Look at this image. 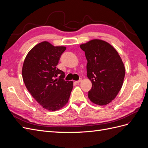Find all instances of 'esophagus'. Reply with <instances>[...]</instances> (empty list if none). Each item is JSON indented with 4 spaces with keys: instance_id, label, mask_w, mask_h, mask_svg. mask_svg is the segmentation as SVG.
Returning a JSON list of instances; mask_svg holds the SVG:
<instances>
[{
    "instance_id": "34e87169",
    "label": "esophagus",
    "mask_w": 148,
    "mask_h": 148,
    "mask_svg": "<svg viewBox=\"0 0 148 148\" xmlns=\"http://www.w3.org/2000/svg\"><path fill=\"white\" fill-rule=\"evenodd\" d=\"M82 79L81 78H80L79 80H78V81H76V83H79L80 82H82Z\"/></svg>"
}]
</instances>
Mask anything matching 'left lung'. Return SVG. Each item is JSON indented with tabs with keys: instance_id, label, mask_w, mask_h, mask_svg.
Here are the masks:
<instances>
[{
	"instance_id": "obj_1",
	"label": "left lung",
	"mask_w": 148,
	"mask_h": 148,
	"mask_svg": "<svg viewBox=\"0 0 148 148\" xmlns=\"http://www.w3.org/2000/svg\"><path fill=\"white\" fill-rule=\"evenodd\" d=\"M80 48L85 52L87 77L92 83L89 99L95 104L107 105L123 85L125 69L122 60L115 48L103 40H91Z\"/></svg>"
}]
</instances>
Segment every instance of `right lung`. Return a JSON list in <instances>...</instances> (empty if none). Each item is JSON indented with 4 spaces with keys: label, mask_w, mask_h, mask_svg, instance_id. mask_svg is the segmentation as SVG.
Masks as SVG:
<instances>
[{
    "label": "right lung",
    "mask_w": 148,
    "mask_h": 148,
    "mask_svg": "<svg viewBox=\"0 0 148 148\" xmlns=\"http://www.w3.org/2000/svg\"><path fill=\"white\" fill-rule=\"evenodd\" d=\"M66 49L47 41L36 44L25 57L22 77L28 91L44 109L56 111L69 101L73 83L64 79L65 73L57 68ZM59 76V79L56 78Z\"/></svg>",
    "instance_id": "obj_1"
}]
</instances>
